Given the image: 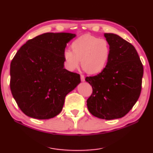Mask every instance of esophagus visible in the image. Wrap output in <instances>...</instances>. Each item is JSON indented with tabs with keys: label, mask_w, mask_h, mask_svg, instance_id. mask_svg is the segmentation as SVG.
<instances>
[{
	"label": "esophagus",
	"mask_w": 153,
	"mask_h": 153,
	"mask_svg": "<svg viewBox=\"0 0 153 153\" xmlns=\"http://www.w3.org/2000/svg\"><path fill=\"white\" fill-rule=\"evenodd\" d=\"M80 78H81V81H82V82H85V76H82V75H81V76H80Z\"/></svg>",
	"instance_id": "1"
}]
</instances>
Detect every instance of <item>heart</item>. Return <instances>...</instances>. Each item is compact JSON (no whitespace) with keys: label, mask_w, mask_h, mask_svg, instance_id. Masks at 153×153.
I'll return each mask as SVG.
<instances>
[{"label":"heart","mask_w":153,"mask_h":153,"mask_svg":"<svg viewBox=\"0 0 153 153\" xmlns=\"http://www.w3.org/2000/svg\"><path fill=\"white\" fill-rule=\"evenodd\" d=\"M71 49L63 53L66 68L74 71L79 67L88 74H98L106 67L110 57L111 48L105 39L86 35L77 39L71 45Z\"/></svg>","instance_id":"heart-1"}]
</instances>
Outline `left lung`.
Returning a JSON list of instances; mask_svg holds the SVG:
<instances>
[{"label": "left lung", "mask_w": 153, "mask_h": 153, "mask_svg": "<svg viewBox=\"0 0 153 153\" xmlns=\"http://www.w3.org/2000/svg\"><path fill=\"white\" fill-rule=\"evenodd\" d=\"M104 36L110 46V57L102 72L86 77L93 89L87 105L94 117L117 119L126 115L139 99L143 67L132 44L117 34Z\"/></svg>", "instance_id": "left-lung-1"}]
</instances>
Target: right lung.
Listing matches in <instances>:
<instances>
[{"mask_svg":"<svg viewBox=\"0 0 153 153\" xmlns=\"http://www.w3.org/2000/svg\"><path fill=\"white\" fill-rule=\"evenodd\" d=\"M76 34L44 33L30 39L10 64V89L21 110L33 119H48L62 110L65 97L80 76L64 68L63 53Z\"/></svg>","mask_w":153,"mask_h":153,"instance_id":"obj_1","label":"right lung"}]
</instances>
